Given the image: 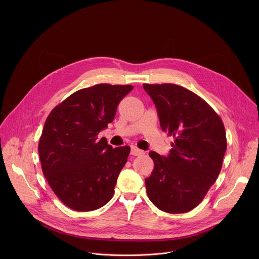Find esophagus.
<instances>
[{"instance_id":"34e87169","label":"esophagus","mask_w":259,"mask_h":259,"mask_svg":"<svg viewBox=\"0 0 259 259\" xmlns=\"http://www.w3.org/2000/svg\"><path fill=\"white\" fill-rule=\"evenodd\" d=\"M143 154H144L143 151L139 150L137 146H135V145L131 146V155H133V156H140V155H143Z\"/></svg>"}]
</instances>
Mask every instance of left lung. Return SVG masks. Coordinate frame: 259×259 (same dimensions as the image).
Returning <instances> with one entry per match:
<instances>
[{"label":"left lung","mask_w":259,"mask_h":259,"mask_svg":"<svg viewBox=\"0 0 259 259\" xmlns=\"http://www.w3.org/2000/svg\"><path fill=\"white\" fill-rule=\"evenodd\" d=\"M142 86L156 104L162 130L174 138L168 157L149 154L155 167L145 178L147 196L165 212H189L203 201L223 167L225 125L203 98L186 88Z\"/></svg>","instance_id":"left-lung-1"}]
</instances>
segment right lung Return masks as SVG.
<instances>
[{"label":"right lung","instance_id":"obj_1","mask_svg":"<svg viewBox=\"0 0 259 259\" xmlns=\"http://www.w3.org/2000/svg\"><path fill=\"white\" fill-rule=\"evenodd\" d=\"M131 85L97 84L76 91L46 119L38 151L57 198L76 211H92L113 198L130 146L113 149L98 133L112 123Z\"/></svg>","mask_w":259,"mask_h":259}]
</instances>
